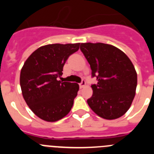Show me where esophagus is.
<instances>
[{
    "label": "esophagus",
    "instance_id": "esophagus-1",
    "mask_svg": "<svg viewBox=\"0 0 154 154\" xmlns=\"http://www.w3.org/2000/svg\"><path fill=\"white\" fill-rule=\"evenodd\" d=\"M85 86V82L84 81V80H82L81 83H79L80 89H82V88H84Z\"/></svg>",
    "mask_w": 154,
    "mask_h": 154
}]
</instances>
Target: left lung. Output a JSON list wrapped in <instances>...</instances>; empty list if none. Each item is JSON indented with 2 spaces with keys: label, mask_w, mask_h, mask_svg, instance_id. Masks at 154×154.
<instances>
[{
  "label": "left lung",
  "mask_w": 154,
  "mask_h": 154,
  "mask_svg": "<svg viewBox=\"0 0 154 154\" xmlns=\"http://www.w3.org/2000/svg\"><path fill=\"white\" fill-rule=\"evenodd\" d=\"M80 49L90 65L92 96L87 100L92 110L106 119L124 115L135 97L137 74L130 59L118 48L104 43H82Z\"/></svg>",
  "instance_id": "left-lung-1"
}]
</instances>
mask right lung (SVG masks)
<instances>
[{"mask_svg":"<svg viewBox=\"0 0 154 154\" xmlns=\"http://www.w3.org/2000/svg\"><path fill=\"white\" fill-rule=\"evenodd\" d=\"M80 43L51 44L35 50L25 61L20 75L24 99L40 119L55 122L70 112L79 85L58 80L63 66Z\"/></svg>","mask_w":154,"mask_h":154,"instance_id":"right-lung-1","label":"right lung"}]
</instances>
